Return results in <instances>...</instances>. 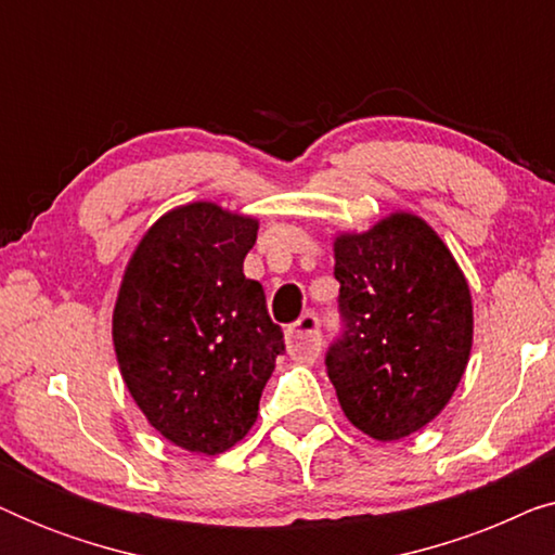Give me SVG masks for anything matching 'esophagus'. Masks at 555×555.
<instances>
[{
  "label": "esophagus",
  "mask_w": 555,
  "mask_h": 555,
  "mask_svg": "<svg viewBox=\"0 0 555 555\" xmlns=\"http://www.w3.org/2000/svg\"><path fill=\"white\" fill-rule=\"evenodd\" d=\"M287 353L300 363H313L321 356V323L308 313L287 331Z\"/></svg>",
  "instance_id": "obj_1"
}]
</instances>
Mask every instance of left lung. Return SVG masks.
<instances>
[{
	"instance_id": "obj_1",
	"label": "left lung",
	"mask_w": 555,
	"mask_h": 555,
	"mask_svg": "<svg viewBox=\"0 0 555 555\" xmlns=\"http://www.w3.org/2000/svg\"><path fill=\"white\" fill-rule=\"evenodd\" d=\"M346 333L325 356L346 420L397 442L450 404L473 351V293L442 237L391 211L333 240Z\"/></svg>"
}]
</instances>
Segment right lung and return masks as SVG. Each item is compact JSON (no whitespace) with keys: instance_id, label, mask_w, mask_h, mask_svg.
Returning <instances> with one entry per match:
<instances>
[{"instance_id":"add662e5","label":"right lung","mask_w":555,"mask_h":555,"mask_svg":"<svg viewBox=\"0 0 555 555\" xmlns=\"http://www.w3.org/2000/svg\"><path fill=\"white\" fill-rule=\"evenodd\" d=\"M257 217L189 202L143 232L113 308L124 384L151 427L181 450L222 454L257 422L285 351L264 293L245 278Z\"/></svg>"}]
</instances>
